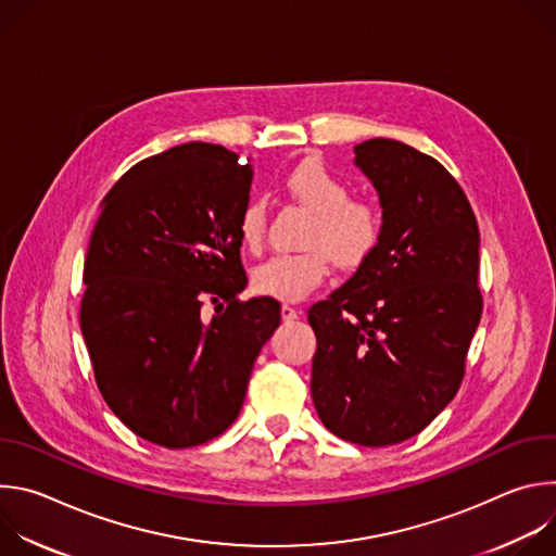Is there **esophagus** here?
<instances>
[{
	"label": "esophagus",
	"instance_id": "esophagus-1",
	"mask_svg": "<svg viewBox=\"0 0 556 556\" xmlns=\"http://www.w3.org/2000/svg\"><path fill=\"white\" fill-rule=\"evenodd\" d=\"M281 319L283 321H294L299 319V309L292 305H281Z\"/></svg>",
	"mask_w": 556,
	"mask_h": 556
}]
</instances>
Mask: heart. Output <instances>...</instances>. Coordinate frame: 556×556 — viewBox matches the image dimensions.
Here are the masks:
<instances>
[{
	"label": "heart",
	"instance_id": "b5f03b06",
	"mask_svg": "<svg viewBox=\"0 0 556 556\" xmlns=\"http://www.w3.org/2000/svg\"><path fill=\"white\" fill-rule=\"evenodd\" d=\"M283 187L314 213L303 240L307 251L268 257L253 268L251 281L260 294L301 301L326 281L330 260L341 270H358L371 260L382 237V215L374 202L350 198V185L319 161L296 165ZM266 224V200L251 198L237 215L240 240L249 249H260Z\"/></svg>",
	"mask_w": 556,
	"mask_h": 556
}]
</instances>
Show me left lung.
I'll return each mask as SVG.
<instances>
[{
  "label": "left lung",
  "instance_id": "left-lung-1",
  "mask_svg": "<svg viewBox=\"0 0 556 556\" xmlns=\"http://www.w3.org/2000/svg\"><path fill=\"white\" fill-rule=\"evenodd\" d=\"M382 208L371 260L307 309L312 401L326 429L361 446L418 435L464 378L480 326V228L435 157L391 138L354 147Z\"/></svg>",
  "mask_w": 556,
  "mask_h": 556
}]
</instances>
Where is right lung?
Returning <instances> with one entry per match:
<instances>
[{
  "label": "right lung",
  "mask_w": 556,
  "mask_h": 556,
  "mask_svg": "<svg viewBox=\"0 0 556 556\" xmlns=\"http://www.w3.org/2000/svg\"><path fill=\"white\" fill-rule=\"evenodd\" d=\"M251 182L235 151L185 142L134 165L101 202L81 332L105 403L147 442L189 448L224 433L281 324L275 299H237Z\"/></svg>",
  "instance_id": "1"
}]
</instances>
